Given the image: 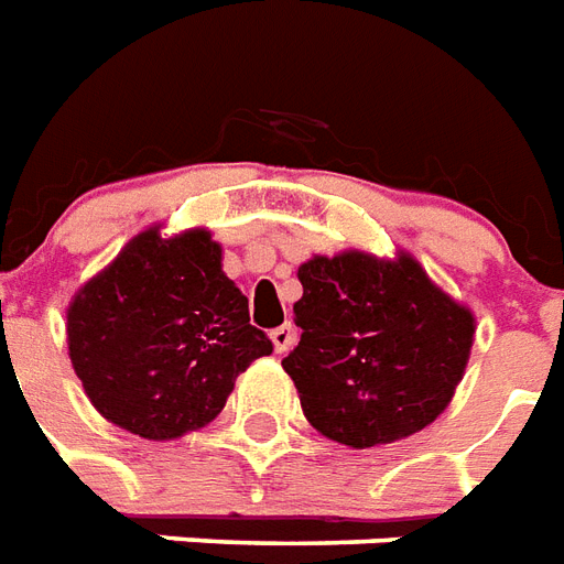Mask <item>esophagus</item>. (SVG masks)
<instances>
[{
    "instance_id": "1",
    "label": "esophagus",
    "mask_w": 564,
    "mask_h": 564,
    "mask_svg": "<svg viewBox=\"0 0 564 564\" xmlns=\"http://www.w3.org/2000/svg\"><path fill=\"white\" fill-rule=\"evenodd\" d=\"M270 338H273L276 354H288V350L294 347V338H297V333H294V327H291V324H282V327H276L273 333H270Z\"/></svg>"
}]
</instances>
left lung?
I'll return each mask as SVG.
<instances>
[{"mask_svg": "<svg viewBox=\"0 0 564 564\" xmlns=\"http://www.w3.org/2000/svg\"><path fill=\"white\" fill-rule=\"evenodd\" d=\"M300 345L282 359L308 425L350 448L416 434L467 371L476 317L410 252L345 249L297 270Z\"/></svg>", "mask_w": 564, "mask_h": 564, "instance_id": "left-lung-1", "label": "left lung"}]
</instances>
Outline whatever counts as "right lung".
<instances>
[{
  "mask_svg": "<svg viewBox=\"0 0 564 564\" xmlns=\"http://www.w3.org/2000/svg\"><path fill=\"white\" fill-rule=\"evenodd\" d=\"M273 354L223 273L207 228L139 231L67 306V357L88 401L145 440H177L223 413L240 371Z\"/></svg>",
  "mask_w": 564,
  "mask_h": 564,
  "instance_id": "add662e5",
  "label": "right lung"
}]
</instances>
